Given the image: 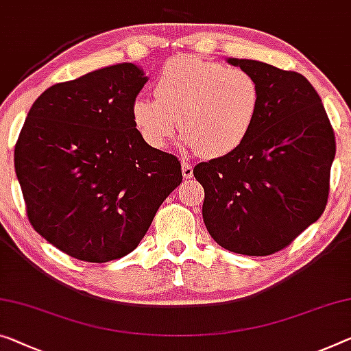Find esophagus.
<instances>
[{
	"label": "esophagus",
	"mask_w": 351,
	"mask_h": 351,
	"mask_svg": "<svg viewBox=\"0 0 351 351\" xmlns=\"http://www.w3.org/2000/svg\"><path fill=\"white\" fill-rule=\"evenodd\" d=\"M182 174H183V177H185V179H191V177H193V166L190 163H185V161H183V163H182Z\"/></svg>",
	"instance_id": "1"
}]
</instances>
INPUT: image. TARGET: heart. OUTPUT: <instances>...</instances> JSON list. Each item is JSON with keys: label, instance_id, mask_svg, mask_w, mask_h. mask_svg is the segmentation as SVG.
Instances as JSON below:
<instances>
[{"label": "heart", "instance_id": "obj_1", "mask_svg": "<svg viewBox=\"0 0 351 351\" xmlns=\"http://www.w3.org/2000/svg\"><path fill=\"white\" fill-rule=\"evenodd\" d=\"M154 94L155 99L138 97L130 106L143 141L163 150L182 128L188 147L207 158L226 157L246 141L262 101L250 72L188 55L165 64Z\"/></svg>", "mask_w": 351, "mask_h": 351}]
</instances>
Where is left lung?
Returning <instances> with one entry per match:
<instances>
[{"mask_svg": "<svg viewBox=\"0 0 351 351\" xmlns=\"http://www.w3.org/2000/svg\"><path fill=\"white\" fill-rule=\"evenodd\" d=\"M261 86L254 127L235 152L193 174L206 193L202 218L224 250L269 256L322 217L336 136L322 99L303 75L252 59H229Z\"/></svg>", "mask_w": 351, "mask_h": 351, "instance_id": "obj_1", "label": "left lung"}]
</instances>
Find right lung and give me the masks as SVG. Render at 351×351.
Masks as SVG:
<instances>
[{"mask_svg":"<svg viewBox=\"0 0 351 351\" xmlns=\"http://www.w3.org/2000/svg\"><path fill=\"white\" fill-rule=\"evenodd\" d=\"M147 77L130 62L58 83L32 104L14 150L26 215L67 256L132 252L180 185L177 157L145 144L130 106Z\"/></svg>","mask_w":351,"mask_h":351,"instance_id":"1","label":"right lung"}]
</instances>
